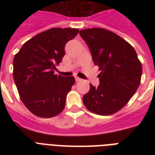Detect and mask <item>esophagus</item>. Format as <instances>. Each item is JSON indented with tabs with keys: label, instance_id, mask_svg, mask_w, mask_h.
Wrapping results in <instances>:
<instances>
[{
	"label": "esophagus",
	"instance_id": "esophagus-1",
	"mask_svg": "<svg viewBox=\"0 0 155 155\" xmlns=\"http://www.w3.org/2000/svg\"><path fill=\"white\" fill-rule=\"evenodd\" d=\"M75 80H76V81H77V82H79V81H81V79H80V78H79V77H75Z\"/></svg>",
	"mask_w": 155,
	"mask_h": 155
}]
</instances>
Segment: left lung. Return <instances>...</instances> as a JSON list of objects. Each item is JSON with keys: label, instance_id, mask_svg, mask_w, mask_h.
I'll return each mask as SVG.
<instances>
[{"label": "left lung", "instance_id": "8db88e82", "mask_svg": "<svg viewBox=\"0 0 155 155\" xmlns=\"http://www.w3.org/2000/svg\"><path fill=\"white\" fill-rule=\"evenodd\" d=\"M95 65L99 67L100 84H90L83 97L85 107L98 115L117 113L129 102L141 82L142 63L131 45L113 32L102 28L80 31Z\"/></svg>", "mask_w": 155, "mask_h": 155}]
</instances>
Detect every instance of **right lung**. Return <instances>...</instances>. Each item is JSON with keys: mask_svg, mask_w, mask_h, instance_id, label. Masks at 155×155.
I'll return each mask as SVG.
<instances>
[{"mask_svg": "<svg viewBox=\"0 0 155 155\" xmlns=\"http://www.w3.org/2000/svg\"><path fill=\"white\" fill-rule=\"evenodd\" d=\"M73 28H51L28 40L13 58V75L21 101L39 117H55L64 109L73 76L54 74L66 43L78 35Z\"/></svg>", "mask_w": 155, "mask_h": 155, "instance_id": "1", "label": "right lung"}]
</instances>
